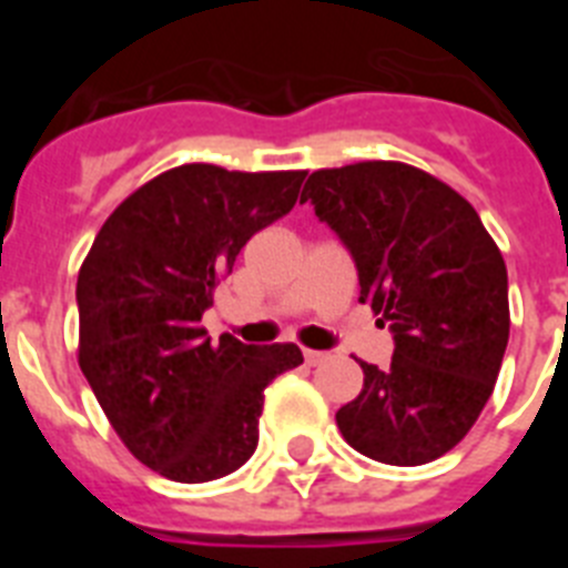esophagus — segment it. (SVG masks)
Listing matches in <instances>:
<instances>
[{
  "label": "esophagus",
  "mask_w": 568,
  "mask_h": 568,
  "mask_svg": "<svg viewBox=\"0 0 568 568\" xmlns=\"http://www.w3.org/2000/svg\"><path fill=\"white\" fill-rule=\"evenodd\" d=\"M304 361H307L310 366H318L327 361V353H315V349H307V353H304Z\"/></svg>",
  "instance_id": "obj_1"
}]
</instances>
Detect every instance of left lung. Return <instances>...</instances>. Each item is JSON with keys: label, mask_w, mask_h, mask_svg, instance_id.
Here are the masks:
<instances>
[{"label": "left lung", "mask_w": 568, "mask_h": 568, "mask_svg": "<svg viewBox=\"0 0 568 568\" xmlns=\"http://www.w3.org/2000/svg\"><path fill=\"white\" fill-rule=\"evenodd\" d=\"M301 202L353 255L358 301L395 341L386 369L361 361L364 389L335 413L341 435L381 464L440 458L478 420L509 341L498 244L464 195L400 162L315 170Z\"/></svg>", "instance_id": "1"}]
</instances>
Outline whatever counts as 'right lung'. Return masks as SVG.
<instances>
[{
  "label": "right lung",
  "mask_w": 568,
  "mask_h": 568,
  "mask_svg": "<svg viewBox=\"0 0 568 568\" xmlns=\"http://www.w3.org/2000/svg\"><path fill=\"white\" fill-rule=\"evenodd\" d=\"M304 175L168 170L113 210L79 270V366L124 446L175 484L247 464L264 389L304 361L295 344H210L202 327L219 278L295 207Z\"/></svg>",
  "instance_id": "obj_1"
}]
</instances>
